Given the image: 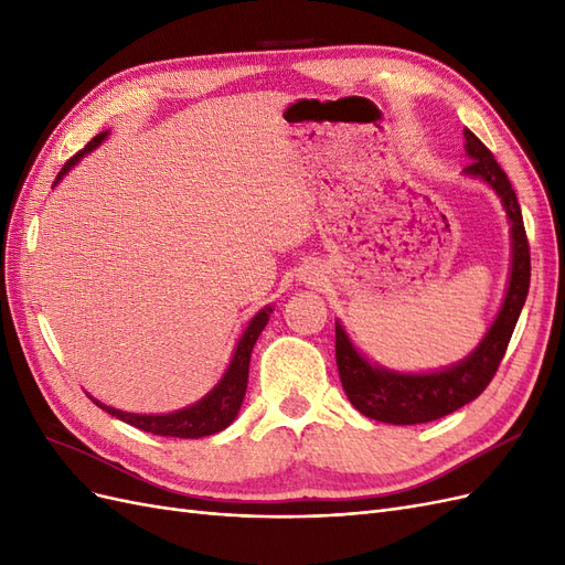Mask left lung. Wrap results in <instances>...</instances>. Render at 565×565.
I'll list each match as a JSON object with an SVG mask.
<instances>
[{"instance_id":"1","label":"left lung","mask_w":565,"mask_h":565,"mask_svg":"<svg viewBox=\"0 0 565 565\" xmlns=\"http://www.w3.org/2000/svg\"><path fill=\"white\" fill-rule=\"evenodd\" d=\"M465 150L471 162L465 174L486 181L504 204L511 224V273L502 309L490 330L465 361L436 372H396L372 365L353 347L347 330L337 322V367L351 405L370 419L386 424H424L446 417L481 396L498 372L509 339L530 287V247L523 228V214L514 188L504 169L476 134L465 129Z\"/></svg>"}]
</instances>
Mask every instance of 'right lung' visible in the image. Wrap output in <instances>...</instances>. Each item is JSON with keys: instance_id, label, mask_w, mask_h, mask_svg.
<instances>
[{"instance_id": "obj_1", "label": "right lung", "mask_w": 565, "mask_h": 565, "mask_svg": "<svg viewBox=\"0 0 565 565\" xmlns=\"http://www.w3.org/2000/svg\"><path fill=\"white\" fill-rule=\"evenodd\" d=\"M108 136V131L94 136V139L84 146L77 156H73L63 164V169L58 172L54 185L71 172V169L92 152L96 146H100ZM273 313V306H266L259 313H256L249 324L245 328L243 337L237 339L235 351L231 363L224 372V377L218 380V384L207 393V396L200 398L198 403L188 405L183 409H177V413H169V415H136V413H125V409H117L110 405L98 403L96 398H92L100 409H106L108 415L122 419L136 429L148 431V434H156V436H172V438H202V436H212L224 431L226 426L237 417L241 413V405L245 398V391H247V374H249V358H252V349L256 344V339H259L262 330L266 328V322Z\"/></svg>"}]
</instances>
